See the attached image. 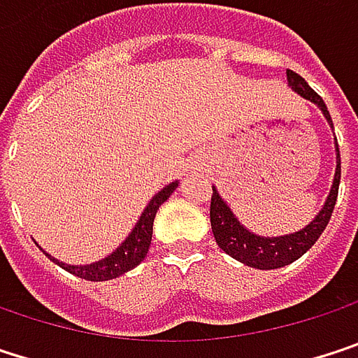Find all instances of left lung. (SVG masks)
<instances>
[{
  "label": "left lung",
  "mask_w": 358,
  "mask_h": 358,
  "mask_svg": "<svg viewBox=\"0 0 358 358\" xmlns=\"http://www.w3.org/2000/svg\"><path fill=\"white\" fill-rule=\"evenodd\" d=\"M286 78H288V87H292L294 93H299L301 97L309 99L311 103H315L322 109L325 120L334 128L329 111L325 108L323 99L307 85V80L292 70H286ZM338 186H340V149H338V141H336V174H334V182H331V188H329V194L323 203L322 211L303 230H299L294 234H286V236H273V238L257 236V234L249 232L236 220V215L232 213L228 203L220 196V192L213 186L209 217H211V230H213L215 243L220 245V249L226 255L234 257L236 261H241L249 267H255V269L284 267V265L296 261L299 257H303L322 236V232L331 217L336 199H338Z\"/></svg>",
  "instance_id": "1"
}]
</instances>
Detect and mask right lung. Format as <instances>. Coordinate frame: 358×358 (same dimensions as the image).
I'll use <instances>...</instances> for the list:
<instances>
[{
	"instance_id": "right-lung-1",
	"label": "right lung",
	"mask_w": 358,
	"mask_h": 358,
	"mask_svg": "<svg viewBox=\"0 0 358 358\" xmlns=\"http://www.w3.org/2000/svg\"><path fill=\"white\" fill-rule=\"evenodd\" d=\"M178 188V180L168 184L166 188H162L151 201L149 205L145 207V211L141 213V220L136 222V226L132 228V232L128 234V238L113 250L111 255H108L106 259L101 261H95L91 265H68V263H62L57 259H53L49 252H45L53 263H57L59 267H64L66 271L83 278V280H91V282H106V280H113L130 269H134L145 257H147V250L151 245V236H153V220H155V213L157 209L170 199V194Z\"/></svg>"
}]
</instances>
